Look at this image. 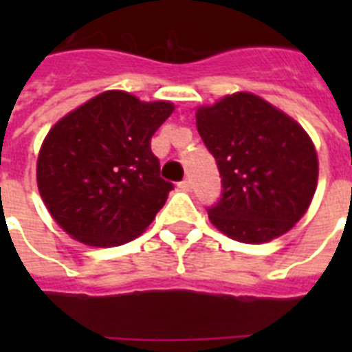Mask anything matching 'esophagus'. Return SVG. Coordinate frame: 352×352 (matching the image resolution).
<instances>
[{"label": "esophagus", "instance_id": "esophagus-1", "mask_svg": "<svg viewBox=\"0 0 352 352\" xmlns=\"http://www.w3.org/2000/svg\"><path fill=\"white\" fill-rule=\"evenodd\" d=\"M179 188H181L182 192H190V188H192V182L188 181V179H184L182 182H179Z\"/></svg>", "mask_w": 352, "mask_h": 352}]
</instances>
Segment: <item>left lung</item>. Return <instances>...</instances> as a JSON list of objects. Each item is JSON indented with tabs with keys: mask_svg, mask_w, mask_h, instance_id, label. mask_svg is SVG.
<instances>
[{
	"mask_svg": "<svg viewBox=\"0 0 352 352\" xmlns=\"http://www.w3.org/2000/svg\"><path fill=\"white\" fill-rule=\"evenodd\" d=\"M195 122L223 177L210 223L230 239L261 245L305 215L318 186V153L287 113L246 91L199 106Z\"/></svg>",
	"mask_w": 352,
	"mask_h": 352,
	"instance_id": "obj_1",
	"label": "left lung"
}]
</instances>
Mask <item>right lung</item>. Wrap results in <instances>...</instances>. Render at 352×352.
Instances as JSON below:
<instances>
[{
    "mask_svg": "<svg viewBox=\"0 0 352 352\" xmlns=\"http://www.w3.org/2000/svg\"><path fill=\"white\" fill-rule=\"evenodd\" d=\"M175 106L104 91L69 111L41 142L36 181L63 232L89 246H118L142 234L164 206L151 137Z\"/></svg>",
    "mask_w": 352,
    "mask_h": 352,
    "instance_id": "1",
    "label": "right lung"
}]
</instances>
